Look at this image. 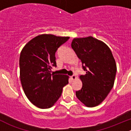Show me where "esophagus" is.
<instances>
[{
	"mask_svg": "<svg viewBox=\"0 0 131 131\" xmlns=\"http://www.w3.org/2000/svg\"><path fill=\"white\" fill-rule=\"evenodd\" d=\"M70 78H71V79H72V80H75V79H77V77L75 76V75H72V76H71Z\"/></svg>",
	"mask_w": 131,
	"mask_h": 131,
	"instance_id": "34e87169",
	"label": "esophagus"
}]
</instances>
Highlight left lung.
<instances>
[{
    "label": "left lung",
    "instance_id": "left-lung-1",
    "mask_svg": "<svg viewBox=\"0 0 131 131\" xmlns=\"http://www.w3.org/2000/svg\"><path fill=\"white\" fill-rule=\"evenodd\" d=\"M71 46L86 72L80 76L82 88L75 92L77 97L86 106H97L114 85L117 65L112 51L106 43L91 36L75 38Z\"/></svg>",
    "mask_w": 131,
    "mask_h": 131
}]
</instances>
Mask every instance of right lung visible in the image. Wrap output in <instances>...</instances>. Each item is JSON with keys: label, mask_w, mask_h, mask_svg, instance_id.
<instances>
[{"label": "right lung", "mask_w": 131, "mask_h": 131, "mask_svg": "<svg viewBox=\"0 0 131 131\" xmlns=\"http://www.w3.org/2000/svg\"><path fill=\"white\" fill-rule=\"evenodd\" d=\"M69 37L42 34L29 41L19 57L20 80L29 101L42 109L51 108L68 84V75L51 73L56 67L55 53Z\"/></svg>", "instance_id": "add662e5"}]
</instances>
